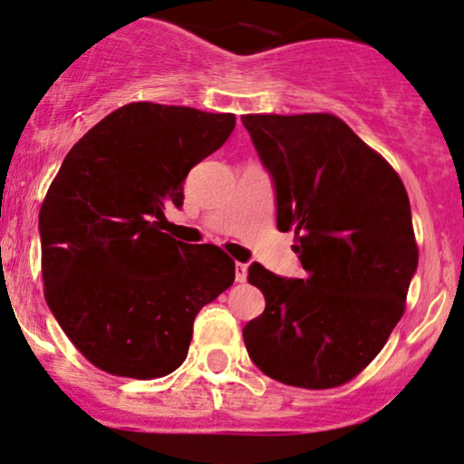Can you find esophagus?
<instances>
[{
    "label": "esophagus",
    "mask_w": 464,
    "mask_h": 464,
    "mask_svg": "<svg viewBox=\"0 0 464 464\" xmlns=\"http://www.w3.org/2000/svg\"><path fill=\"white\" fill-rule=\"evenodd\" d=\"M248 278V266L246 263H236V280L237 283H246Z\"/></svg>",
    "instance_id": "obj_1"
}]
</instances>
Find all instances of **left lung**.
<instances>
[{
    "instance_id": "8db88e82",
    "label": "left lung",
    "mask_w": 464,
    "mask_h": 464,
    "mask_svg": "<svg viewBox=\"0 0 464 464\" xmlns=\"http://www.w3.org/2000/svg\"><path fill=\"white\" fill-rule=\"evenodd\" d=\"M242 124L304 269L283 278L248 267L266 310L244 327L246 351L280 383L336 388L377 357L404 313L418 269L407 190L336 115H242Z\"/></svg>"
}]
</instances>
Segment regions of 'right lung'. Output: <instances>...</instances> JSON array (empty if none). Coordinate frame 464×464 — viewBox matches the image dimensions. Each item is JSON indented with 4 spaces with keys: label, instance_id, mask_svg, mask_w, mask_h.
Here are the masks:
<instances>
[{
    "label": "right lung",
    "instance_id": "add662e5",
    "mask_svg": "<svg viewBox=\"0 0 464 464\" xmlns=\"http://www.w3.org/2000/svg\"><path fill=\"white\" fill-rule=\"evenodd\" d=\"M236 115L130 102L68 156L40 208L44 297L76 349L104 372L156 379L188 355L192 324L236 280L212 244L160 231L184 179L222 148Z\"/></svg>",
    "mask_w": 464,
    "mask_h": 464
}]
</instances>
